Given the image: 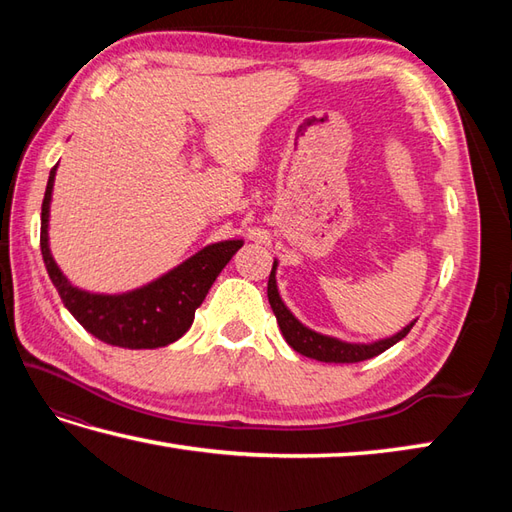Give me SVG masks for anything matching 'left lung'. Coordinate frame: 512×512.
I'll return each mask as SVG.
<instances>
[{
  "label": "left lung",
  "instance_id": "8db88e82",
  "mask_svg": "<svg viewBox=\"0 0 512 512\" xmlns=\"http://www.w3.org/2000/svg\"><path fill=\"white\" fill-rule=\"evenodd\" d=\"M277 259L273 264V270H270L268 277V301L270 308H273L279 330L284 334L286 343L292 347V350L314 358V361H323V363H361L367 361V358H374L378 354H383L385 350H389L391 345H396L400 339H405L409 334V330L413 328V319L409 325H405L400 332L385 336V339H378L372 343H350V341H341L336 336H328L321 332L310 330L308 325H303L295 314L288 310V306L284 303L279 295L277 288Z\"/></svg>",
  "mask_w": 512,
  "mask_h": 512
}]
</instances>
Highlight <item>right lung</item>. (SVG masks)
Returning a JSON list of instances; mask_svg holds the SVG:
<instances>
[{"label": "right lung", "mask_w": 512, "mask_h": 512, "mask_svg": "<svg viewBox=\"0 0 512 512\" xmlns=\"http://www.w3.org/2000/svg\"><path fill=\"white\" fill-rule=\"evenodd\" d=\"M57 167L54 165L50 171L41 204V255L63 306L85 330L107 345L127 347V350H156L178 341L191 328L195 310L202 306L206 292L222 268L244 246V239H224L204 246L169 273L118 295L76 288L61 273L50 250L48 222Z\"/></svg>", "instance_id": "right-lung-1"}]
</instances>
